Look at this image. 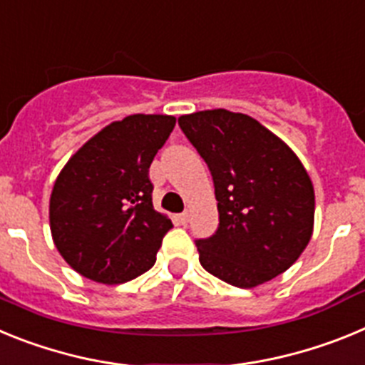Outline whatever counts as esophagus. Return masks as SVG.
<instances>
[{"label":"esophagus","mask_w":365,"mask_h":365,"mask_svg":"<svg viewBox=\"0 0 365 365\" xmlns=\"http://www.w3.org/2000/svg\"><path fill=\"white\" fill-rule=\"evenodd\" d=\"M180 221H182V222H188L190 221V212L188 210L180 214Z\"/></svg>","instance_id":"esophagus-1"}]
</instances>
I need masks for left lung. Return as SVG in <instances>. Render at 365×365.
<instances>
[{
	"instance_id": "8db88e82",
	"label": "left lung",
	"mask_w": 365,
	"mask_h": 365,
	"mask_svg": "<svg viewBox=\"0 0 365 365\" xmlns=\"http://www.w3.org/2000/svg\"><path fill=\"white\" fill-rule=\"evenodd\" d=\"M179 125L210 170L217 199V230L195 240L202 269L240 289L285 272L314 222V190L294 151L243 113L199 111Z\"/></svg>"
}]
</instances>
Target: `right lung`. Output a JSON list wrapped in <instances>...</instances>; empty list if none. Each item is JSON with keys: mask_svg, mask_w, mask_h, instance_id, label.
Instances as JSON below:
<instances>
[{"mask_svg": "<svg viewBox=\"0 0 365 365\" xmlns=\"http://www.w3.org/2000/svg\"><path fill=\"white\" fill-rule=\"evenodd\" d=\"M173 128L168 115H130L87 140L58 175L51 232L83 278L115 285L153 267L173 225L153 208L148 172Z\"/></svg>", "mask_w": 365, "mask_h": 365, "instance_id": "1", "label": "right lung"}]
</instances>
